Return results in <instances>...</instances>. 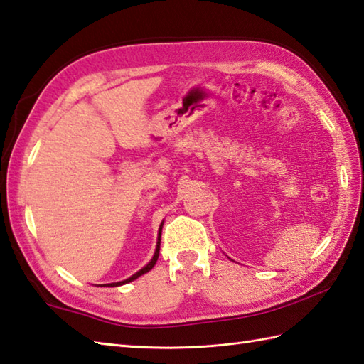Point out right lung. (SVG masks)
Masks as SVG:
<instances>
[{
	"label": "right lung",
	"instance_id": "obj_1",
	"mask_svg": "<svg viewBox=\"0 0 364 364\" xmlns=\"http://www.w3.org/2000/svg\"><path fill=\"white\" fill-rule=\"evenodd\" d=\"M161 228H164V223L160 224V229H159V238H157V247H156V252H154V257L151 258V262L144 266V268H141L140 271H136L134 276H131L129 279H126V280H121V282H115V284H106V285H102V287H119V285H124V284H129V282H132V280H135V279H139L140 276H143V274H146L148 271H151L152 268H154V264H156V262H157V258H159V252H160V235H161Z\"/></svg>",
	"mask_w": 364,
	"mask_h": 364
}]
</instances>
